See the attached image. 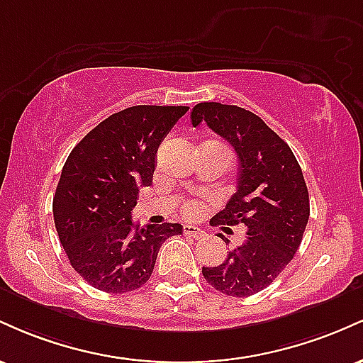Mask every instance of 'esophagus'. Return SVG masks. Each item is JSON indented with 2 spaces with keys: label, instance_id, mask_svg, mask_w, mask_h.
<instances>
[{
  "label": "esophagus",
  "instance_id": "esophagus-1",
  "mask_svg": "<svg viewBox=\"0 0 363 363\" xmlns=\"http://www.w3.org/2000/svg\"><path fill=\"white\" fill-rule=\"evenodd\" d=\"M184 235L191 237V239H201L205 234L198 227H194V225H184Z\"/></svg>",
  "mask_w": 363,
  "mask_h": 363
}]
</instances>
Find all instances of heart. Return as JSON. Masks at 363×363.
<instances>
[{
    "label": "heart",
    "instance_id": "heart-1",
    "mask_svg": "<svg viewBox=\"0 0 363 363\" xmlns=\"http://www.w3.org/2000/svg\"><path fill=\"white\" fill-rule=\"evenodd\" d=\"M184 210H186L187 215H196V213H198V211H199V205H198V203L191 201V203H187Z\"/></svg>",
    "mask_w": 363,
    "mask_h": 363
}]
</instances>
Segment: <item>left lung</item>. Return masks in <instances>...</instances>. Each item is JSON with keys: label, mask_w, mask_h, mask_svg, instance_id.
Masks as SVG:
<instances>
[{"label": "left lung", "mask_w": 363, "mask_h": 363, "mask_svg": "<svg viewBox=\"0 0 363 363\" xmlns=\"http://www.w3.org/2000/svg\"><path fill=\"white\" fill-rule=\"evenodd\" d=\"M191 121L193 126L205 121L239 158L237 191L211 225L240 223L247 230L222 264L203 266V277L225 295L249 297L272 285L302 242L311 213L302 169L289 145L251 111L201 102L191 111Z\"/></svg>", "instance_id": "left-lung-1"}]
</instances>
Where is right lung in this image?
<instances>
[{"label": "right lung", "instance_id": "right-lung-1", "mask_svg": "<svg viewBox=\"0 0 363 363\" xmlns=\"http://www.w3.org/2000/svg\"><path fill=\"white\" fill-rule=\"evenodd\" d=\"M189 107L133 106L95 126L66 158L52 199L66 256L97 290L124 294L152 277L160 245L181 223L133 222L141 187L152 184L157 150Z\"/></svg>", "mask_w": 363, "mask_h": 363}]
</instances>
